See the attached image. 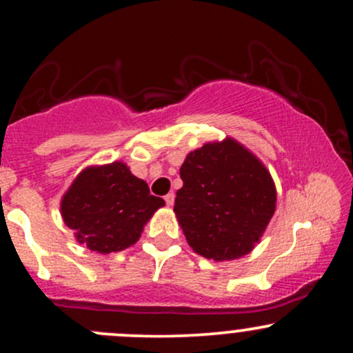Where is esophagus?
<instances>
[{
    "instance_id": "34e87169",
    "label": "esophagus",
    "mask_w": 353,
    "mask_h": 353,
    "mask_svg": "<svg viewBox=\"0 0 353 353\" xmlns=\"http://www.w3.org/2000/svg\"><path fill=\"white\" fill-rule=\"evenodd\" d=\"M174 199H176V196H174V194H172V192H169V194H168V196H165V197H164L165 204H168V205H169V208H172V205H174Z\"/></svg>"
}]
</instances>
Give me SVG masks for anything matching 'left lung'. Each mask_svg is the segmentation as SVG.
<instances>
[{"instance_id":"obj_1","label":"left lung","mask_w":353,"mask_h":353,"mask_svg":"<svg viewBox=\"0 0 353 353\" xmlns=\"http://www.w3.org/2000/svg\"><path fill=\"white\" fill-rule=\"evenodd\" d=\"M174 212L188 244L214 261L244 257L261 242L277 190L264 163L234 137L205 143L181 165Z\"/></svg>"}]
</instances>
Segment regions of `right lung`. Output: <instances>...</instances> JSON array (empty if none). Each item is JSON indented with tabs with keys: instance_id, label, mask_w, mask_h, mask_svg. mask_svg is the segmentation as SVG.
Here are the masks:
<instances>
[{
	"instance_id": "obj_1",
	"label": "right lung",
	"mask_w": 353,
	"mask_h": 353,
	"mask_svg": "<svg viewBox=\"0 0 353 353\" xmlns=\"http://www.w3.org/2000/svg\"><path fill=\"white\" fill-rule=\"evenodd\" d=\"M164 199L151 196L148 182L123 161L83 169L61 199V217L76 241L98 254L128 249Z\"/></svg>"
}]
</instances>
